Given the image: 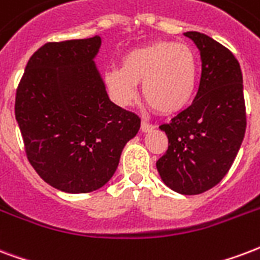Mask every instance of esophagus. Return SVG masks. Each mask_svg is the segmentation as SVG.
I'll return each instance as SVG.
<instances>
[{"instance_id":"1","label":"esophagus","mask_w":260,"mask_h":260,"mask_svg":"<svg viewBox=\"0 0 260 260\" xmlns=\"http://www.w3.org/2000/svg\"><path fill=\"white\" fill-rule=\"evenodd\" d=\"M155 128L153 124H149V123H146L145 120H142L141 122V132L142 133H148V132H152Z\"/></svg>"}]
</instances>
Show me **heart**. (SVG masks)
I'll use <instances>...</instances> for the list:
<instances>
[{"label": "heart", "mask_w": 260, "mask_h": 260, "mask_svg": "<svg viewBox=\"0 0 260 260\" xmlns=\"http://www.w3.org/2000/svg\"><path fill=\"white\" fill-rule=\"evenodd\" d=\"M197 58L186 44L156 41L124 54L122 68L105 74L107 87L122 105L137 99V83L142 95L161 115H174L186 108L197 87Z\"/></svg>", "instance_id": "obj_1"}]
</instances>
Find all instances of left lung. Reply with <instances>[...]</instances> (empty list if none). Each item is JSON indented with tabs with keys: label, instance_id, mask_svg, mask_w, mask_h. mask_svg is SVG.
Masks as SVG:
<instances>
[{
	"label": "left lung",
	"instance_id": "obj_1",
	"mask_svg": "<svg viewBox=\"0 0 260 260\" xmlns=\"http://www.w3.org/2000/svg\"><path fill=\"white\" fill-rule=\"evenodd\" d=\"M202 58V78L192 105L160 126L169 149L156 161L161 181L181 194H199L220 182L233 165L244 134L241 68L229 49L197 31L183 32Z\"/></svg>",
	"mask_w": 260,
	"mask_h": 260
}]
</instances>
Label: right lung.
<instances>
[{
    "label": "right lung",
    "instance_id": "1",
    "mask_svg": "<svg viewBox=\"0 0 260 260\" xmlns=\"http://www.w3.org/2000/svg\"><path fill=\"white\" fill-rule=\"evenodd\" d=\"M101 37L48 42L28 60L15 116L28 161L66 193L104 186L141 119L109 100L94 58Z\"/></svg>",
    "mask_w": 260,
    "mask_h": 260
}]
</instances>
